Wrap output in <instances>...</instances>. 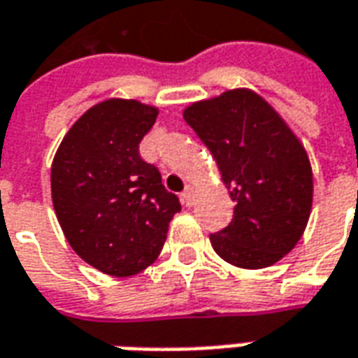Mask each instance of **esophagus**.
Masks as SVG:
<instances>
[{
	"instance_id": "34e87169",
	"label": "esophagus",
	"mask_w": 358,
	"mask_h": 358,
	"mask_svg": "<svg viewBox=\"0 0 358 358\" xmlns=\"http://www.w3.org/2000/svg\"><path fill=\"white\" fill-rule=\"evenodd\" d=\"M182 201L186 203L187 207H192L195 201V192H194V187L192 186H186V189L182 192Z\"/></svg>"
}]
</instances>
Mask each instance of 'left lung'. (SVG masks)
Returning <instances> with one entry per match:
<instances>
[{"mask_svg": "<svg viewBox=\"0 0 358 358\" xmlns=\"http://www.w3.org/2000/svg\"><path fill=\"white\" fill-rule=\"evenodd\" d=\"M184 120L209 148L232 197L234 218L210 234L213 249L238 268H266L292 251L313 209L307 149L264 97L226 90L184 109Z\"/></svg>", "mask_w": 358, "mask_h": 358, "instance_id": "8db88e82", "label": "left lung"}]
</instances>
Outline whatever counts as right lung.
Listing matches in <instances>:
<instances>
[{
    "instance_id": "add662e5",
    "label": "right lung",
    "mask_w": 358,
    "mask_h": 358,
    "mask_svg": "<svg viewBox=\"0 0 358 358\" xmlns=\"http://www.w3.org/2000/svg\"><path fill=\"white\" fill-rule=\"evenodd\" d=\"M157 115L138 99L95 103L71 126L51 163V199L69 245L109 276H134L155 263L182 209L138 151Z\"/></svg>"
}]
</instances>
